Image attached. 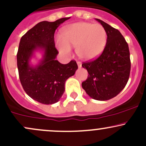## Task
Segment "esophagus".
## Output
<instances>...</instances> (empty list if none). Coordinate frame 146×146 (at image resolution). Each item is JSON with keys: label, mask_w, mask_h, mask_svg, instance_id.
Here are the masks:
<instances>
[{"label": "esophagus", "mask_w": 146, "mask_h": 146, "mask_svg": "<svg viewBox=\"0 0 146 146\" xmlns=\"http://www.w3.org/2000/svg\"><path fill=\"white\" fill-rule=\"evenodd\" d=\"M77 64H78V66L79 68H81L82 67V63L80 62H77Z\"/></svg>", "instance_id": "1"}]
</instances>
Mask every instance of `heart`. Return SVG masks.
<instances>
[{"label": "heart", "mask_w": 146, "mask_h": 146, "mask_svg": "<svg viewBox=\"0 0 146 146\" xmlns=\"http://www.w3.org/2000/svg\"><path fill=\"white\" fill-rule=\"evenodd\" d=\"M62 36L56 38L59 51L68 56L71 46L76 47L77 54L84 60H93L101 56L107 42V33L103 26L86 22L68 25L63 29Z\"/></svg>", "instance_id": "heart-1"}]
</instances>
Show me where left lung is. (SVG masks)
Returning a JSON list of instances; mask_svg holds the SVG:
<instances>
[{"instance_id":"1","label":"left lung","mask_w":146,"mask_h":146,"mask_svg":"<svg viewBox=\"0 0 146 146\" xmlns=\"http://www.w3.org/2000/svg\"><path fill=\"white\" fill-rule=\"evenodd\" d=\"M95 20L106 31L107 42L98 58L82 65L89 74L82 86L91 98L106 101L117 96L128 82L130 51L128 43L119 30L101 20Z\"/></svg>"}]
</instances>
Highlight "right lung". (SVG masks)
I'll return each mask as SVG.
<instances>
[{
	"mask_svg": "<svg viewBox=\"0 0 146 146\" xmlns=\"http://www.w3.org/2000/svg\"><path fill=\"white\" fill-rule=\"evenodd\" d=\"M69 18L40 22L29 29L20 41L17 66L21 83L27 94L41 104H53L59 101L65 90V82L78 68L74 60L62 64L56 60L58 51L55 47V31ZM37 51L41 52L43 57L33 65L31 60Z\"/></svg>",
	"mask_w": 146,
	"mask_h": 146,
	"instance_id": "1",
	"label": "right lung"
}]
</instances>
